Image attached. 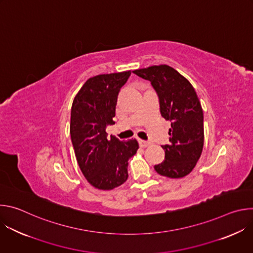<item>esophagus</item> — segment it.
Returning a JSON list of instances; mask_svg holds the SVG:
<instances>
[{"instance_id":"34e87169","label":"esophagus","mask_w":253,"mask_h":253,"mask_svg":"<svg viewBox=\"0 0 253 253\" xmlns=\"http://www.w3.org/2000/svg\"><path fill=\"white\" fill-rule=\"evenodd\" d=\"M138 142H139V145H140L141 147H143V148L148 147V146L150 145V142H149V141H146V140L139 139V140H138Z\"/></svg>"}]
</instances>
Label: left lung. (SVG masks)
<instances>
[{
  "label": "left lung",
  "mask_w": 253,
  "mask_h": 253,
  "mask_svg": "<svg viewBox=\"0 0 253 253\" xmlns=\"http://www.w3.org/2000/svg\"><path fill=\"white\" fill-rule=\"evenodd\" d=\"M133 73L151 82L159 97L161 115L171 122L170 143L162 146L165 159L154 169L168 178L188 175L200 158L204 142L203 111L193 86L168 65L138 69Z\"/></svg>",
  "instance_id": "1"
}]
</instances>
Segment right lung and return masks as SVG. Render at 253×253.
I'll return each instance as SVG.
<instances>
[{"mask_svg":"<svg viewBox=\"0 0 253 253\" xmlns=\"http://www.w3.org/2000/svg\"><path fill=\"white\" fill-rule=\"evenodd\" d=\"M131 71L89 78L71 108L70 134L78 165L87 181L100 190H112L128 178V160L136 154V139L107 137L106 126L114 124L121 87Z\"/></svg>","mask_w":253,"mask_h":253,"instance_id":"1","label":"right lung"}]
</instances>
